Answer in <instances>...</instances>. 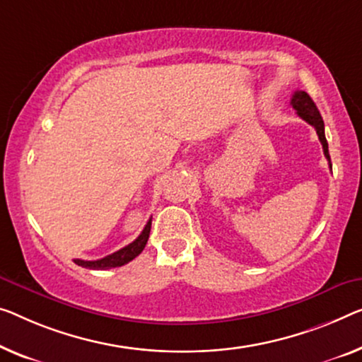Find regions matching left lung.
Instances as JSON below:
<instances>
[{
  "mask_svg": "<svg viewBox=\"0 0 362 362\" xmlns=\"http://www.w3.org/2000/svg\"><path fill=\"white\" fill-rule=\"evenodd\" d=\"M291 105H293V109L298 112V115L302 118V120H305L309 125L315 128V132H317V134H319V139L322 143L323 154H325L328 163H330L328 143L325 138V127H323L322 115H320L319 109H317V105L314 104V100H312L310 95L304 93V90H296V93L293 94V99H291ZM330 167H332V164H330Z\"/></svg>",
  "mask_w": 362,
  "mask_h": 362,
  "instance_id": "left-lung-1",
  "label": "left lung"
}]
</instances>
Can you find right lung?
Listing matches in <instances>:
<instances>
[{
  "label": "right lung",
  "mask_w": 362,
  "mask_h": 362,
  "mask_svg": "<svg viewBox=\"0 0 362 362\" xmlns=\"http://www.w3.org/2000/svg\"><path fill=\"white\" fill-rule=\"evenodd\" d=\"M149 230H151V219L144 226L143 233L139 234L136 239H134L132 244H128L127 247H123V249L113 252L112 255H107L104 258H100V260H79L76 258L74 263L83 268H89V269H109V268H115V267H122L125 265V263L132 262L133 258H136L139 253L143 252L144 247H146V242L149 239Z\"/></svg>",
  "instance_id": "obj_1"
}]
</instances>
